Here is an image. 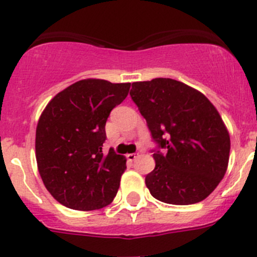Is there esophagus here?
Here are the masks:
<instances>
[{
    "mask_svg": "<svg viewBox=\"0 0 257 257\" xmlns=\"http://www.w3.org/2000/svg\"><path fill=\"white\" fill-rule=\"evenodd\" d=\"M138 157H139L138 153H131V154L126 155V158H128V160H131V162H134V160H136Z\"/></svg>",
    "mask_w": 257,
    "mask_h": 257,
    "instance_id": "34e87169",
    "label": "esophagus"
}]
</instances>
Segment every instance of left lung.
Wrapping results in <instances>:
<instances>
[{"label": "left lung", "instance_id": "1", "mask_svg": "<svg viewBox=\"0 0 257 257\" xmlns=\"http://www.w3.org/2000/svg\"><path fill=\"white\" fill-rule=\"evenodd\" d=\"M131 97L147 120L155 168L145 185L158 200L190 205L208 198L226 173L230 136L211 102L199 90L172 78L132 84Z\"/></svg>", "mask_w": 257, "mask_h": 257}]
</instances>
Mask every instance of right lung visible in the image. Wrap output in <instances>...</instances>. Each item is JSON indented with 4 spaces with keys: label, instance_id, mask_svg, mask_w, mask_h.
Returning <instances> with one entry per match:
<instances>
[{
    "label": "right lung",
    "instance_id": "add662e5",
    "mask_svg": "<svg viewBox=\"0 0 257 257\" xmlns=\"http://www.w3.org/2000/svg\"><path fill=\"white\" fill-rule=\"evenodd\" d=\"M131 83L88 78L54 95L38 119L36 160L46 189L62 205L90 211L109 205L126 159L105 142L110 110L126 98Z\"/></svg>",
    "mask_w": 257,
    "mask_h": 257
}]
</instances>
